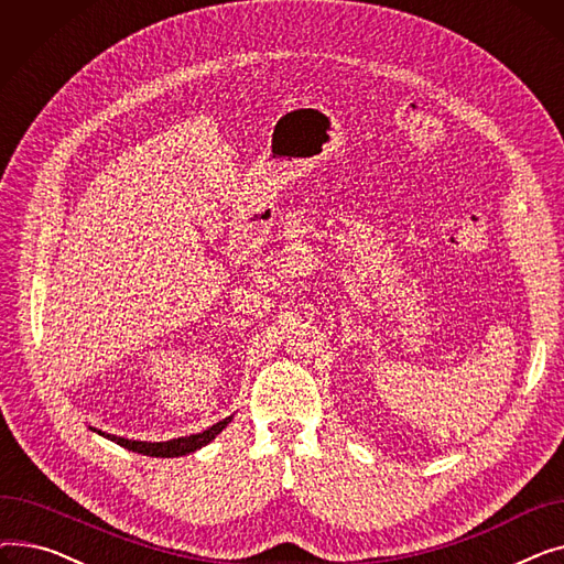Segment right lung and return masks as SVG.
Returning <instances> with one entry per match:
<instances>
[{
    "label": "right lung",
    "instance_id": "add662e5",
    "mask_svg": "<svg viewBox=\"0 0 564 564\" xmlns=\"http://www.w3.org/2000/svg\"><path fill=\"white\" fill-rule=\"evenodd\" d=\"M232 421V416L219 421L217 425L207 427L205 432H198V434H189V436H177V438H171V441H134V438H126V436H116V434H107L102 430H96L91 427L94 432H98L100 436L118 443V446H123L132 453H141V455H148V457H183V455H189V453H196L200 451L203 446H207L217 434H221V430Z\"/></svg>",
    "mask_w": 564,
    "mask_h": 564
}]
</instances>
